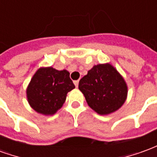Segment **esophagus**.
Segmentation results:
<instances>
[{"label": "esophagus", "mask_w": 157, "mask_h": 157, "mask_svg": "<svg viewBox=\"0 0 157 157\" xmlns=\"http://www.w3.org/2000/svg\"><path fill=\"white\" fill-rule=\"evenodd\" d=\"M74 84H75V86L77 87V86H78V85H79V81H78V80H77V81H75V82H74Z\"/></svg>", "instance_id": "1"}]
</instances>
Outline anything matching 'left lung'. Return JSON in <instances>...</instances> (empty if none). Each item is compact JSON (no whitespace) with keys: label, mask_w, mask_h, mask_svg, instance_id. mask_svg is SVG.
<instances>
[{"label":"left lung","mask_w":157,"mask_h":157,"mask_svg":"<svg viewBox=\"0 0 157 157\" xmlns=\"http://www.w3.org/2000/svg\"><path fill=\"white\" fill-rule=\"evenodd\" d=\"M78 87L89 107L100 115L116 112L128 96L125 80L109 63L94 65L80 80Z\"/></svg>","instance_id":"obj_1"}]
</instances>
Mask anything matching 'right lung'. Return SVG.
I'll list each match as a JSON object with an SVG mask.
<instances>
[{"mask_svg": "<svg viewBox=\"0 0 157 157\" xmlns=\"http://www.w3.org/2000/svg\"><path fill=\"white\" fill-rule=\"evenodd\" d=\"M74 88L68 71L48 66L37 70L26 93L30 107L40 114L48 116L61 109L67 93Z\"/></svg>", "mask_w": 157, "mask_h": 157, "instance_id": "add662e5", "label": "right lung"}]
</instances>
